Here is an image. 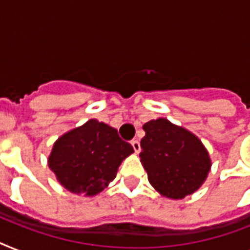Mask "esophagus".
<instances>
[{
    "instance_id": "esophagus-1",
    "label": "esophagus",
    "mask_w": 250,
    "mask_h": 250,
    "mask_svg": "<svg viewBox=\"0 0 250 250\" xmlns=\"http://www.w3.org/2000/svg\"><path fill=\"white\" fill-rule=\"evenodd\" d=\"M131 145H132V148H133V150H135V153H140V150H141L140 141L132 140V141H131Z\"/></svg>"
}]
</instances>
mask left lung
<instances>
[{
  "label": "left lung",
  "mask_w": 250,
  "mask_h": 250,
  "mask_svg": "<svg viewBox=\"0 0 250 250\" xmlns=\"http://www.w3.org/2000/svg\"><path fill=\"white\" fill-rule=\"evenodd\" d=\"M143 128L140 161L154 189L172 200L196 192L211 167L209 153L198 137L165 118L148 122Z\"/></svg>",
  "instance_id": "8db88e82"
}]
</instances>
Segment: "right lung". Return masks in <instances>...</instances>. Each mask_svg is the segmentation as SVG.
I'll list each match as a JSON object with an SVG mask.
<instances>
[{"instance_id":"right-lung-1","label":"right lung","mask_w":250,"mask_h":250,"mask_svg":"<svg viewBox=\"0 0 250 250\" xmlns=\"http://www.w3.org/2000/svg\"><path fill=\"white\" fill-rule=\"evenodd\" d=\"M132 153L117 129L90 119L54 143L48 164L66 189L94 196L113 182L122 161Z\"/></svg>"}]
</instances>
